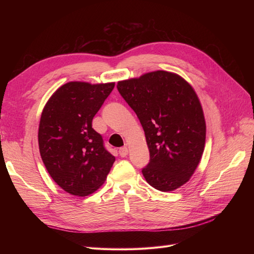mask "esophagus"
I'll return each mask as SVG.
<instances>
[{"instance_id": "esophagus-1", "label": "esophagus", "mask_w": 254, "mask_h": 254, "mask_svg": "<svg viewBox=\"0 0 254 254\" xmlns=\"http://www.w3.org/2000/svg\"><path fill=\"white\" fill-rule=\"evenodd\" d=\"M119 153H120V156L123 157V158L126 157V156L128 155V148H127V147H122V148H120Z\"/></svg>"}]
</instances>
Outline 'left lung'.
<instances>
[{
    "mask_svg": "<svg viewBox=\"0 0 254 254\" xmlns=\"http://www.w3.org/2000/svg\"><path fill=\"white\" fill-rule=\"evenodd\" d=\"M117 87L144 129L150 156L144 178L161 191L180 188L194 174L205 144L196 92L181 76L166 71L122 80Z\"/></svg>",
    "mask_w": 254,
    "mask_h": 254,
    "instance_id": "obj_1",
    "label": "left lung"
}]
</instances>
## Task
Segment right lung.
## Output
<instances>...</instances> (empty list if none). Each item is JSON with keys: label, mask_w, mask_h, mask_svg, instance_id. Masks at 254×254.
Here are the masks:
<instances>
[{"label": "right lung", "mask_w": 254, "mask_h": 254, "mask_svg": "<svg viewBox=\"0 0 254 254\" xmlns=\"http://www.w3.org/2000/svg\"><path fill=\"white\" fill-rule=\"evenodd\" d=\"M114 82L71 81L44 106L38 131L43 163L58 186L75 196H87L105 182L115 158L105 148L92 120Z\"/></svg>", "instance_id": "right-lung-1"}]
</instances>
